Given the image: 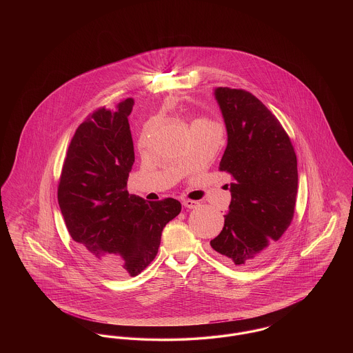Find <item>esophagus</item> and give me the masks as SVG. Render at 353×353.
Returning <instances> with one entry per match:
<instances>
[{"label": "esophagus", "instance_id": "1", "mask_svg": "<svg viewBox=\"0 0 353 353\" xmlns=\"http://www.w3.org/2000/svg\"><path fill=\"white\" fill-rule=\"evenodd\" d=\"M183 205H184L185 208L194 209V208H197L200 203L197 201H193V200H184V201H183Z\"/></svg>", "mask_w": 353, "mask_h": 353}]
</instances>
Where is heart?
<instances>
[{
  "instance_id": "obj_1",
  "label": "heart",
  "mask_w": 353,
  "mask_h": 353,
  "mask_svg": "<svg viewBox=\"0 0 353 353\" xmlns=\"http://www.w3.org/2000/svg\"><path fill=\"white\" fill-rule=\"evenodd\" d=\"M201 121H208V120H205V119H197V120H194V123H193V124H196V123H201Z\"/></svg>"
}]
</instances>
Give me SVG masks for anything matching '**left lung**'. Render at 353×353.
<instances>
[{
	"label": "left lung",
	"instance_id": "left-lung-1",
	"mask_svg": "<svg viewBox=\"0 0 353 353\" xmlns=\"http://www.w3.org/2000/svg\"><path fill=\"white\" fill-rule=\"evenodd\" d=\"M214 98L228 132L219 169L234 183L223 229L210 246L222 261L252 268L269 256L294 217L296 154L279 120L252 94L217 87Z\"/></svg>",
	"mask_w": 353,
	"mask_h": 353
}]
</instances>
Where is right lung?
<instances>
[{"label": "right lung", "mask_w": 353, "mask_h": 353, "mask_svg": "<svg viewBox=\"0 0 353 353\" xmlns=\"http://www.w3.org/2000/svg\"><path fill=\"white\" fill-rule=\"evenodd\" d=\"M134 104L128 98L84 120L68 145L58 186L71 238L94 268L112 278L145 269L163 229L181 212L174 199L147 202L127 190L134 163L128 123Z\"/></svg>", "instance_id": "1"}]
</instances>
